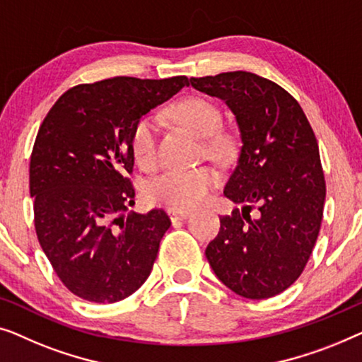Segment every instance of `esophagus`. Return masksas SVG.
Segmentation results:
<instances>
[{"mask_svg": "<svg viewBox=\"0 0 362 362\" xmlns=\"http://www.w3.org/2000/svg\"><path fill=\"white\" fill-rule=\"evenodd\" d=\"M192 213L190 211H175V210H170L169 211V216L172 221H177V220H187L188 216H190Z\"/></svg>", "mask_w": 362, "mask_h": 362, "instance_id": "esophagus-1", "label": "esophagus"}]
</instances>
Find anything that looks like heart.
Returning a JSON list of instances; mask_svg holds the SVG:
<instances>
[{
	"label": "heart",
	"instance_id": "b5f03b06",
	"mask_svg": "<svg viewBox=\"0 0 362 362\" xmlns=\"http://www.w3.org/2000/svg\"><path fill=\"white\" fill-rule=\"evenodd\" d=\"M169 113L187 129L197 136L206 137V154L218 162H228L236 152V137L220 129L221 111L213 101L203 96H187L174 103ZM131 154L136 164L144 170L157 164V124L144 116L134 124L131 132ZM218 183V172L203 165L197 169H174L157 175L146 187L147 200L172 210H192L202 205Z\"/></svg>",
	"mask_w": 362,
	"mask_h": 362
}]
</instances>
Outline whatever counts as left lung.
Segmentation results:
<instances>
[{
  "mask_svg": "<svg viewBox=\"0 0 362 362\" xmlns=\"http://www.w3.org/2000/svg\"><path fill=\"white\" fill-rule=\"evenodd\" d=\"M190 83L225 101L241 132L225 197L244 206L220 218L206 259L234 293L274 297L303 272L322 226L327 183L317 137L298 101L256 74L238 70Z\"/></svg>",
  "mask_w": 362,
  "mask_h": 362,
  "instance_id": "left-lung-1",
  "label": "left lung"
}]
</instances>
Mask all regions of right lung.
I'll return each instance as SVG.
<instances>
[{
	"instance_id": "obj_1",
	"label": "right lung",
	"mask_w": 362,
	"mask_h": 362,
	"mask_svg": "<svg viewBox=\"0 0 362 362\" xmlns=\"http://www.w3.org/2000/svg\"><path fill=\"white\" fill-rule=\"evenodd\" d=\"M188 78L115 77L65 91L45 116L29 165L34 226L57 277L77 297L115 303L149 277L170 220L134 205L131 132Z\"/></svg>"
}]
</instances>
